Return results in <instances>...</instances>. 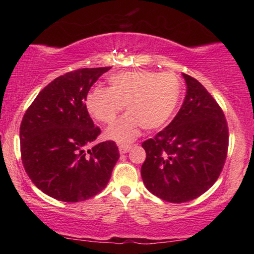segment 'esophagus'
<instances>
[{"label": "esophagus", "mask_w": 254, "mask_h": 254, "mask_svg": "<svg viewBox=\"0 0 254 254\" xmlns=\"http://www.w3.org/2000/svg\"><path fill=\"white\" fill-rule=\"evenodd\" d=\"M131 149V145H124L121 144L119 145V151L120 154H126V152H128Z\"/></svg>", "instance_id": "1"}]
</instances>
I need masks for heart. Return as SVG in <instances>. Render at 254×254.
<instances>
[{
	"label": "heart",
	"mask_w": 254,
	"mask_h": 254,
	"mask_svg": "<svg viewBox=\"0 0 254 254\" xmlns=\"http://www.w3.org/2000/svg\"><path fill=\"white\" fill-rule=\"evenodd\" d=\"M110 89L95 88L86 97V109L96 120L112 124L125 105L128 112L107 128L106 137L128 143L141 128L152 130L164 126L182 96V83L172 72L129 70L113 75Z\"/></svg>",
	"instance_id": "heart-1"
}]
</instances>
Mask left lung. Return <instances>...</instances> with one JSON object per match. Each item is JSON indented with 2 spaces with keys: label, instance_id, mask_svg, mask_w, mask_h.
I'll return each mask as SVG.
<instances>
[{
  "label": "left lung",
  "instance_id": "obj_1",
  "mask_svg": "<svg viewBox=\"0 0 254 254\" xmlns=\"http://www.w3.org/2000/svg\"><path fill=\"white\" fill-rule=\"evenodd\" d=\"M186 97L170 125L142 143L147 157L141 176L149 192L172 203L194 200L214 185L223 170L229 129L214 97L183 74Z\"/></svg>",
  "mask_w": 254,
  "mask_h": 254
}]
</instances>
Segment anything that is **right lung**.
Here are the masks:
<instances>
[{"instance_id":"add662e5","label":"right lung","mask_w":254,"mask_h":254,"mask_svg":"<svg viewBox=\"0 0 254 254\" xmlns=\"http://www.w3.org/2000/svg\"><path fill=\"white\" fill-rule=\"evenodd\" d=\"M110 69H76L55 78L23 117L19 138L24 169L38 189L59 201L78 202L102 192L119 159L114 141L84 150L100 134L89 116L86 97Z\"/></svg>"}]
</instances>
